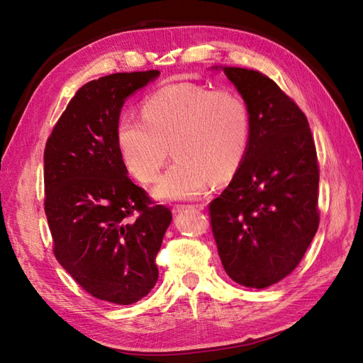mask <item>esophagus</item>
I'll list each match as a JSON object with an SVG mask.
<instances>
[{"label":"esophagus","instance_id":"34e87169","mask_svg":"<svg viewBox=\"0 0 363 363\" xmlns=\"http://www.w3.org/2000/svg\"><path fill=\"white\" fill-rule=\"evenodd\" d=\"M189 207H196V208H204V204H175L172 207V212L174 213H180L182 211H184V208H189Z\"/></svg>","mask_w":363,"mask_h":363}]
</instances>
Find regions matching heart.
<instances>
[{"mask_svg":"<svg viewBox=\"0 0 363 363\" xmlns=\"http://www.w3.org/2000/svg\"><path fill=\"white\" fill-rule=\"evenodd\" d=\"M142 119L118 121L116 147L125 168L142 183H152L171 145L177 160L155 189L162 200L192 199L212 179H230L248 150L250 108L233 89L212 91L192 82L167 84L145 98Z\"/></svg>","mask_w":363,"mask_h":363,"instance_id":"1","label":"heart"}]
</instances>
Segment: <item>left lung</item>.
I'll return each instance as SVG.
<instances>
[{"label":"left lung","mask_w":363,"mask_h":363,"mask_svg":"<svg viewBox=\"0 0 363 363\" xmlns=\"http://www.w3.org/2000/svg\"><path fill=\"white\" fill-rule=\"evenodd\" d=\"M223 71L250 108L251 136L208 215L228 277L262 289L289 276L312 242L320 167L306 115L276 82L255 69Z\"/></svg>","instance_id":"left-lung-1"}]
</instances>
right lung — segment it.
Segmentation results:
<instances>
[{
    "label": "right lung",
    "mask_w": 363,
    "mask_h": 363,
    "mask_svg": "<svg viewBox=\"0 0 363 363\" xmlns=\"http://www.w3.org/2000/svg\"><path fill=\"white\" fill-rule=\"evenodd\" d=\"M160 72H118L82 86L43 151L45 213L60 265L98 300L133 304L155 288L172 215L128 179L116 147L121 107Z\"/></svg>",
    "instance_id": "right-lung-1"
}]
</instances>
